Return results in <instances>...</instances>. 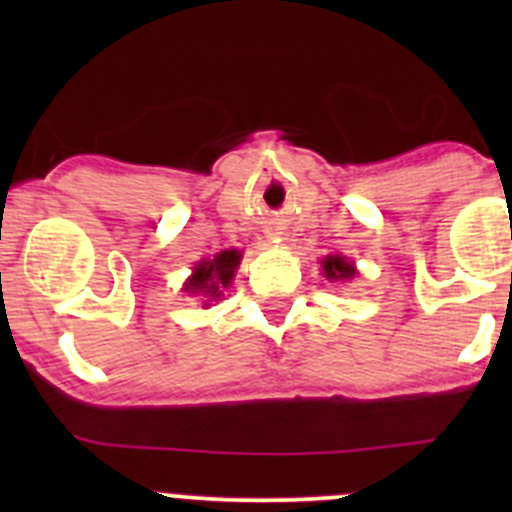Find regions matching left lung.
<instances>
[{
  "label": "left lung",
  "mask_w": 512,
  "mask_h": 512,
  "mask_svg": "<svg viewBox=\"0 0 512 512\" xmlns=\"http://www.w3.org/2000/svg\"><path fill=\"white\" fill-rule=\"evenodd\" d=\"M322 267L324 275H327L329 280H349V277H354V267L339 255H329L327 260L322 262Z\"/></svg>",
  "instance_id": "8db88e82"
}]
</instances>
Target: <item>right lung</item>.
Returning <instances> with one entry per match:
<instances>
[{
    "label": "right lung",
    "instance_id": "add662e5",
    "mask_svg": "<svg viewBox=\"0 0 512 512\" xmlns=\"http://www.w3.org/2000/svg\"><path fill=\"white\" fill-rule=\"evenodd\" d=\"M237 265H240V252L237 250H225L220 255H215L213 260H203L195 267L193 277L185 285V292L203 294V297H218L220 287H227L232 277H235Z\"/></svg>",
    "mask_w": 512,
    "mask_h": 512
}]
</instances>
